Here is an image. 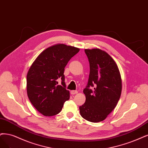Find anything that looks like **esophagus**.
<instances>
[{"mask_svg":"<svg viewBox=\"0 0 148 148\" xmlns=\"http://www.w3.org/2000/svg\"><path fill=\"white\" fill-rule=\"evenodd\" d=\"M78 92V91L77 90H73L71 91V95H75V94H77Z\"/></svg>","mask_w":148,"mask_h":148,"instance_id":"obj_1","label":"esophagus"}]
</instances>
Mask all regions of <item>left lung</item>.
Returning a JSON list of instances; mask_svg holds the SVG:
<instances>
[{"label": "left lung", "mask_w": 148, "mask_h": 148, "mask_svg": "<svg viewBox=\"0 0 148 148\" xmlns=\"http://www.w3.org/2000/svg\"><path fill=\"white\" fill-rule=\"evenodd\" d=\"M85 52L90 71L84 90L85 102L79 110L87 121L98 123L104 120L117 105L122 90L121 74L115 62L105 51L92 49H85Z\"/></svg>", "instance_id": "1"}]
</instances>
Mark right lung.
Returning a JSON list of instances; mask_svg holds the SVG:
<instances>
[{"instance_id": "right-lung-1", "label": "right lung", "mask_w": 148, "mask_h": 148, "mask_svg": "<svg viewBox=\"0 0 148 148\" xmlns=\"http://www.w3.org/2000/svg\"><path fill=\"white\" fill-rule=\"evenodd\" d=\"M79 49L56 45L42 51L30 66L27 75V96L32 105L44 116H52L61 112L64 103L69 99L66 89L64 68ZM62 80L57 85V79Z\"/></svg>"}]
</instances>
